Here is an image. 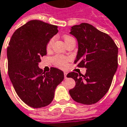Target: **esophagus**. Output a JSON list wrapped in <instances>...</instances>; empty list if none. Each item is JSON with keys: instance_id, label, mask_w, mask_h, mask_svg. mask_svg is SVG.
Listing matches in <instances>:
<instances>
[{"instance_id": "34e87169", "label": "esophagus", "mask_w": 127, "mask_h": 127, "mask_svg": "<svg viewBox=\"0 0 127 127\" xmlns=\"http://www.w3.org/2000/svg\"><path fill=\"white\" fill-rule=\"evenodd\" d=\"M64 78H66L67 77H66V75H67V73L64 72Z\"/></svg>"}]
</instances>
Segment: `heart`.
<instances>
[{
    "label": "heart",
    "instance_id": "1",
    "mask_svg": "<svg viewBox=\"0 0 127 127\" xmlns=\"http://www.w3.org/2000/svg\"><path fill=\"white\" fill-rule=\"evenodd\" d=\"M73 38V37L70 36H64V40L66 43V42H68L70 39ZM54 38H51L49 40L47 45H46V49L47 51H49L51 49L52 45L54 43ZM69 61V58L66 57H64L62 56H56L52 58V61L56 66H57L58 67L60 68H64L67 64V62Z\"/></svg>",
    "mask_w": 127,
    "mask_h": 127
}]
</instances>
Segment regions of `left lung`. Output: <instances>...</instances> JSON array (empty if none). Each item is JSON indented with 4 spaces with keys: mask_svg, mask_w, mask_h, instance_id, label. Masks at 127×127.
I'll return each instance as SVG.
<instances>
[{
    "mask_svg": "<svg viewBox=\"0 0 127 127\" xmlns=\"http://www.w3.org/2000/svg\"><path fill=\"white\" fill-rule=\"evenodd\" d=\"M70 33L76 37L78 43L74 63L87 69L85 75L73 71L66 75L76 82L69 94L78 103H96L111 87L118 68V48L108 34L90 24L83 23L71 27Z\"/></svg>",
    "mask_w": 127,
    "mask_h": 127,
    "instance_id": "left-lung-1",
    "label": "left lung"
}]
</instances>
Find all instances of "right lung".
Wrapping results in <instances>:
<instances>
[{
    "label": "right lung",
    "instance_id": "add662e5",
    "mask_svg": "<svg viewBox=\"0 0 127 127\" xmlns=\"http://www.w3.org/2000/svg\"><path fill=\"white\" fill-rule=\"evenodd\" d=\"M58 32L56 25L30 20L16 30L9 42V77L19 97L33 108L51 103L55 89L64 79L63 71L57 68L45 73L38 67L40 58L47 54V43Z\"/></svg>",
    "mask_w": 127,
    "mask_h": 127
}]
</instances>
